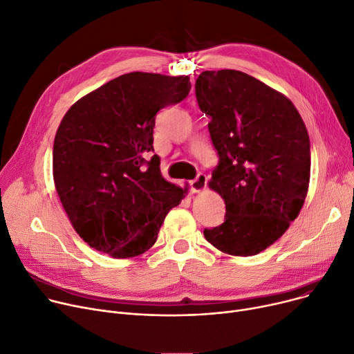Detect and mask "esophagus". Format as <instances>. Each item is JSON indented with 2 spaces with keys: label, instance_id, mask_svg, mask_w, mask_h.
Segmentation results:
<instances>
[{
  "label": "esophagus",
  "instance_id": "1",
  "mask_svg": "<svg viewBox=\"0 0 354 354\" xmlns=\"http://www.w3.org/2000/svg\"><path fill=\"white\" fill-rule=\"evenodd\" d=\"M190 187L193 193H200L207 187V177L204 174H198L194 180L190 181Z\"/></svg>",
  "mask_w": 354,
  "mask_h": 354
}]
</instances>
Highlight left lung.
<instances>
[{
	"instance_id": "obj_1",
	"label": "left lung",
	"mask_w": 354,
	"mask_h": 354,
	"mask_svg": "<svg viewBox=\"0 0 354 354\" xmlns=\"http://www.w3.org/2000/svg\"><path fill=\"white\" fill-rule=\"evenodd\" d=\"M198 107L218 164L209 181L225 203L224 223L204 228L205 240L232 256H254L297 218L310 181L304 122L281 93L237 70L203 71Z\"/></svg>"
}]
</instances>
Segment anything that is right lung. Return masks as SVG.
Wrapping results in <instances>:
<instances>
[{
	"label": "right lung",
	"mask_w": 354,
	"mask_h": 354,
	"mask_svg": "<svg viewBox=\"0 0 354 354\" xmlns=\"http://www.w3.org/2000/svg\"><path fill=\"white\" fill-rule=\"evenodd\" d=\"M189 75L129 73L80 98L66 113L53 147V176L78 236L114 259L136 257L187 187L161 176L151 156L157 113L189 95Z\"/></svg>",
	"instance_id": "obj_1"
}]
</instances>
